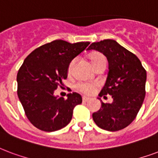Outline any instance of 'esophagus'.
Listing matches in <instances>:
<instances>
[{"instance_id": "obj_1", "label": "esophagus", "mask_w": 158, "mask_h": 158, "mask_svg": "<svg viewBox=\"0 0 158 158\" xmlns=\"http://www.w3.org/2000/svg\"><path fill=\"white\" fill-rule=\"evenodd\" d=\"M89 100V98H88V97L86 96H83V101H84V102H88Z\"/></svg>"}]
</instances>
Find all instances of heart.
I'll return each mask as SVG.
<instances>
[{"instance_id": "heart-1", "label": "heart", "mask_w": 158, "mask_h": 158, "mask_svg": "<svg viewBox=\"0 0 158 158\" xmlns=\"http://www.w3.org/2000/svg\"><path fill=\"white\" fill-rule=\"evenodd\" d=\"M91 63L93 64V66L96 65V64H100L101 62H105L106 63V58L105 56L101 54V53H99V52H96V53H94L90 56ZM73 63H74V60L71 61V63L69 65V72H71L72 70V67H73ZM76 88L78 89V90H79L80 92H82L84 94H92L94 91L95 88H96V85L95 84H89V83H85V82H80L78 83L76 85Z\"/></svg>"}]
</instances>
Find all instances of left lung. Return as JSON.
Wrapping results in <instances>:
<instances>
[{
	"mask_svg": "<svg viewBox=\"0 0 158 158\" xmlns=\"http://www.w3.org/2000/svg\"><path fill=\"white\" fill-rule=\"evenodd\" d=\"M89 51L96 50L107 58L109 72L100 97L111 95V104L103 103L93 113L98 127L116 131L128 127L136 117L146 94L147 72L136 56L115 40L106 39L91 43Z\"/></svg>",
	"mask_w": 158,
	"mask_h": 158,
	"instance_id": "8db88e82",
	"label": "left lung"
}]
</instances>
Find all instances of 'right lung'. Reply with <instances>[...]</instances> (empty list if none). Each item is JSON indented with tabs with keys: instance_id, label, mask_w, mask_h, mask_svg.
<instances>
[{
	"instance_id": "obj_1",
	"label": "right lung",
	"mask_w": 158,
	"mask_h": 158,
	"mask_svg": "<svg viewBox=\"0 0 158 158\" xmlns=\"http://www.w3.org/2000/svg\"><path fill=\"white\" fill-rule=\"evenodd\" d=\"M89 42L70 43L54 40L29 54L18 70L17 95L27 117L43 131H55L69 123L73 108L82 103L78 93L65 100L53 93L67 79L70 62L89 46Z\"/></svg>"
}]
</instances>
